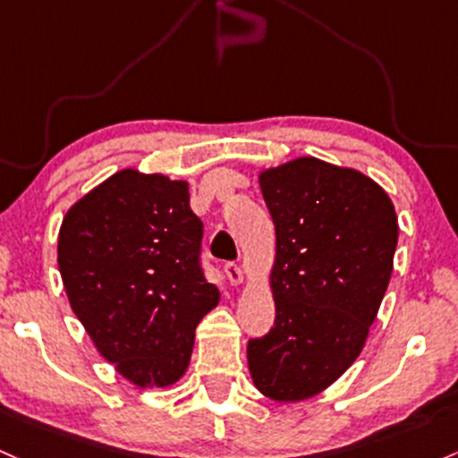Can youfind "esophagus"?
Instances as JSON below:
<instances>
[{
  "label": "esophagus",
  "instance_id": "1",
  "mask_svg": "<svg viewBox=\"0 0 458 458\" xmlns=\"http://www.w3.org/2000/svg\"><path fill=\"white\" fill-rule=\"evenodd\" d=\"M224 271L233 284H241L245 280V271H243V267H239L237 263H225Z\"/></svg>",
  "mask_w": 458,
  "mask_h": 458
}]
</instances>
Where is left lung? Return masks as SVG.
I'll return each mask as SVG.
<instances>
[{
    "mask_svg": "<svg viewBox=\"0 0 458 458\" xmlns=\"http://www.w3.org/2000/svg\"><path fill=\"white\" fill-rule=\"evenodd\" d=\"M259 182L276 225V321L250 339L248 365L260 394L300 402L363 350L394 271L398 215L368 175L313 156L265 169Z\"/></svg>",
    "mask_w": 458,
    "mask_h": 458,
    "instance_id": "1",
    "label": "left lung"
}]
</instances>
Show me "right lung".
I'll use <instances>...</instances> for the list:
<instances>
[{
  "label": "right lung",
  "instance_id": "add662e5",
  "mask_svg": "<svg viewBox=\"0 0 458 458\" xmlns=\"http://www.w3.org/2000/svg\"><path fill=\"white\" fill-rule=\"evenodd\" d=\"M204 225L189 182L122 169L80 198L58 233V269L99 354L140 386H172L195 328L219 302L199 267Z\"/></svg>",
  "mask_w": 458,
  "mask_h": 458
}]
</instances>
